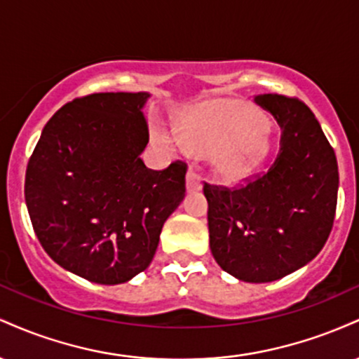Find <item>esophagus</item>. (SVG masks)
Listing matches in <instances>:
<instances>
[{"label": "esophagus", "instance_id": "34e87169", "mask_svg": "<svg viewBox=\"0 0 359 359\" xmlns=\"http://www.w3.org/2000/svg\"><path fill=\"white\" fill-rule=\"evenodd\" d=\"M185 185H187L189 192L201 191V187H203V182H201V175L197 174V172L194 170L192 167L189 168L187 175H185Z\"/></svg>", "mask_w": 359, "mask_h": 359}]
</instances>
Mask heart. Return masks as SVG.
<instances>
[{"label":"heart","mask_w":359,"mask_h":359,"mask_svg":"<svg viewBox=\"0 0 359 359\" xmlns=\"http://www.w3.org/2000/svg\"><path fill=\"white\" fill-rule=\"evenodd\" d=\"M265 121L248 104L222 102L203 111L185 128V137L204 154H216L217 170L228 179H241L269 155L270 143L259 133Z\"/></svg>","instance_id":"heart-1"}]
</instances>
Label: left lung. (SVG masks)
<instances>
[{
  "mask_svg": "<svg viewBox=\"0 0 359 359\" xmlns=\"http://www.w3.org/2000/svg\"><path fill=\"white\" fill-rule=\"evenodd\" d=\"M278 123L280 150L266 174L243 187L204 184L209 246L238 280L266 283L317 257L334 222L339 174L314 113L295 97L255 96Z\"/></svg>",
  "mask_w": 359,
  "mask_h": 359,
  "instance_id": "1",
  "label": "left lung"
}]
</instances>
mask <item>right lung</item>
Instances as JSON below:
<instances>
[{
  "mask_svg": "<svg viewBox=\"0 0 359 359\" xmlns=\"http://www.w3.org/2000/svg\"><path fill=\"white\" fill-rule=\"evenodd\" d=\"M150 93H97L64 104L28 160L25 201L40 245L74 275L118 285L154 259L185 196L184 162L147 168Z\"/></svg>",
  "mask_w": 359,
  "mask_h": 359,
  "instance_id": "obj_1",
  "label": "right lung"
}]
</instances>
